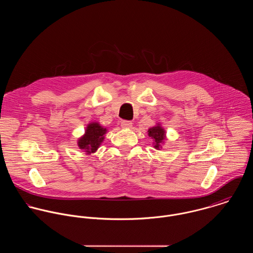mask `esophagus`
<instances>
[{"label": "esophagus", "instance_id": "1", "mask_svg": "<svg viewBox=\"0 0 253 253\" xmlns=\"http://www.w3.org/2000/svg\"><path fill=\"white\" fill-rule=\"evenodd\" d=\"M121 126H122V127H124V128H130V127L132 126V123H131L130 121L125 120V121H122Z\"/></svg>", "mask_w": 253, "mask_h": 253}]
</instances>
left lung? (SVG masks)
Returning a JSON list of instances; mask_svg holds the SVG:
<instances>
[{
	"instance_id": "1",
	"label": "left lung",
	"mask_w": 253,
	"mask_h": 253,
	"mask_svg": "<svg viewBox=\"0 0 253 253\" xmlns=\"http://www.w3.org/2000/svg\"><path fill=\"white\" fill-rule=\"evenodd\" d=\"M148 134L150 137H152L154 140H155V145L154 147L156 149H159L161 147L162 142L164 141L165 139V129L163 127H161L160 126H154V127H151L149 128L148 130Z\"/></svg>"
}]
</instances>
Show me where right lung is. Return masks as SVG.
I'll use <instances>...</instances> for the list:
<instances>
[{
    "mask_svg": "<svg viewBox=\"0 0 253 253\" xmlns=\"http://www.w3.org/2000/svg\"><path fill=\"white\" fill-rule=\"evenodd\" d=\"M105 133L106 128H103L97 123H91L87 126L85 134L79 139L78 145L80 149L84 150L87 154L93 153L103 141Z\"/></svg>",
    "mask_w": 253,
    "mask_h": 253,
    "instance_id": "1",
    "label": "right lung"
}]
</instances>
